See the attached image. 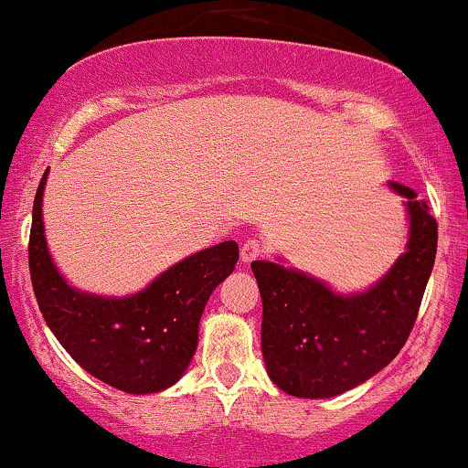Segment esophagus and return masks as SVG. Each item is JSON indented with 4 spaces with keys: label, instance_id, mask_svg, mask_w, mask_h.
<instances>
[{
    "label": "esophagus",
    "instance_id": "1",
    "mask_svg": "<svg viewBox=\"0 0 468 468\" xmlns=\"http://www.w3.org/2000/svg\"><path fill=\"white\" fill-rule=\"evenodd\" d=\"M261 255V245L258 240H247L240 249V261L242 264H251Z\"/></svg>",
    "mask_w": 468,
    "mask_h": 468
}]
</instances>
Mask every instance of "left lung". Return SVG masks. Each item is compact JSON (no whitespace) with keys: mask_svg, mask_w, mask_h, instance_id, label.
<instances>
[{"mask_svg":"<svg viewBox=\"0 0 468 468\" xmlns=\"http://www.w3.org/2000/svg\"><path fill=\"white\" fill-rule=\"evenodd\" d=\"M405 197L407 249L379 281L341 293L283 260H258L261 356L277 388L296 399H332L375 377L399 356L418 317L437 255V221L413 189Z\"/></svg>","mask_w":468,"mask_h":468,"instance_id":"left-lung-1","label":"left lung"}]
</instances>
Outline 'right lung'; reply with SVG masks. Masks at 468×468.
<instances>
[{"mask_svg":"<svg viewBox=\"0 0 468 468\" xmlns=\"http://www.w3.org/2000/svg\"><path fill=\"white\" fill-rule=\"evenodd\" d=\"M37 185L29 234V272L42 317L63 349L95 379L127 394L164 392L197 349L200 317L215 287L232 274L239 245L223 240L176 261L144 290L100 296L68 283L48 251Z\"/></svg>","mask_w":468,"mask_h":468,"instance_id":"1","label":"right lung"}]
</instances>
